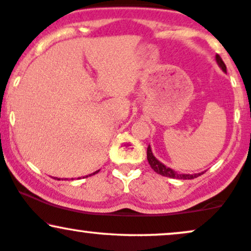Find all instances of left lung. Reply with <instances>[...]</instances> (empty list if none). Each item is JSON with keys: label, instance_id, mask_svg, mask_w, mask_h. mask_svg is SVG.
Returning <instances> with one entry per match:
<instances>
[{"label": "left lung", "instance_id": "8db88e82", "mask_svg": "<svg viewBox=\"0 0 251 251\" xmlns=\"http://www.w3.org/2000/svg\"><path fill=\"white\" fill-rule=\"evenodd\" d=\"M216 61H218V64L220 65L221 69L226 72V71H227V69H226V65H225L224 60L221 59V57L219 54H216ZM147 157H148V162H149L151 168L153 169V171L157 172L160 176H164V177L177 178V179H194V178H197V177H199V176H201V173H196V175H180V173H177V172L173 171L172 169L166 168L164 164H162L159 162V160H157L156 158H154V156L152 154V151H151L150 145L148 147Z\"/></svg>", "mask_w": 251, "mask_h": 251}]
</instances>
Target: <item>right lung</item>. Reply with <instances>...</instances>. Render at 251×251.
I'll return each mask as SVG.
<instances>
[{
  "mask_svg": "<svg viewBox=\"0 0 251 251\" xmlns=\"http://www.w3.org/2000/svg\"><path fill=\"white\" fill-rule=\"evenodd\" d=\"M98 172H99V171H95L94 173H93V175H95V173H98ZM89 176H91V175H89Z\"/></svg>",
  "mask_w": 251,
  "mask_h": 251,
  "instance_id": "obj_1",
  "label": "right lung"
}]
</instances>
